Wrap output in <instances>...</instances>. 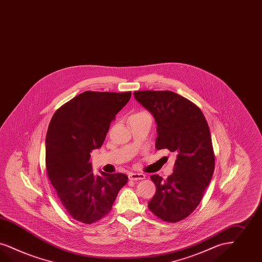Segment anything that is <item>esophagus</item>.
Listing matches in <instances>:
<instances>
[{"label":"esophagus","mask_w":262,"mask_h":262,"mask_svg":"<svg viewBox=\"0 0 262 262\" xmlns=\"http://www.w3.org/2000/svg\"><path fill=\"white\" fill-rule=\"evenodd\" d=\"M128 179L129 180H142V179H145V176L143 173L132 172L128 174Z\"/></svg>","instance_id":"obj_1"}]
</instances>
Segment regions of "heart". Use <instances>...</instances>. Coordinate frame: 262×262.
I'll use <instances>...</instances> for the list:
<instances>
[{
  "label": "heart",
  "mask_w": 262,
  "mask_h": 262,
  "mask_svg": "<svg viewBox=\"0 0 262 262\" xmlns=\"http://www.w3.org/2000/svg\"><path fill=\"white\" fill-rule=\"evenodd\" d=\"M140 113H144V112H139V113H136V114H140Z\"/></svg>",
  "instance_id": "b5f03b06"
}]
</instances>
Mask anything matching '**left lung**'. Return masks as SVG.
Masks as SVG:
<instances>
[{"label": "left lung", "instance_id": "1", "mask_svg": "<svg viewBox=\"0 0 262 262\" xmlns=\"http://www.w3.org/2000/svg\"><path fill=\"white\" fill-rule=\"evenodd\" d=\"M136 100L157 123L156 149L177 155L171 176H151L156 193L148 203L160 220L178 222L186 219L205 194L214 170V152L208 122L199 107L170 91L135 92Z\"/></svg>", "mask_w": 262, "mask_h": 262}]
</instances>
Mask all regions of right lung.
<instances>
[{"instance_id": "add662e5", "label": "right lung", "mask_w": 262, "mask_h": 262, "mask_svg": "<svg viewBox=\"0 0 262 262\" xmlns=\"http://www.w3.org/2000/svg\"><path fill=\"white\" fill-rule=\"evenodd\" d=\"M130 92H84L53 114L46 137L47 176L69 215L92 224L107 215L127 182L124 173L95 176L91 152L103 144L115 116Z\"/></svg>"}]
</instances>
